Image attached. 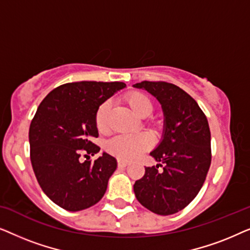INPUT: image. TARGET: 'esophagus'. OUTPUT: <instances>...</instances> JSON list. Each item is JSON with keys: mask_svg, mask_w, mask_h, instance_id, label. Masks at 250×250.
Here are the masks:
<instances>
[{"mask_svg": "<svg viewBox=\"0 0 250 250\" xmlns=\"http://www.w3.org/2000/svg\"><path fill=\"white\" fill-rule=\"evenodd\" d=\"M128 166V163L126 162H123V160H118V167H121V168H124V167Z\"/></svg>", "mask_w": 250, "mask_h": 250, "instance_id": "1", "label": "esophagus"}]
</instances>
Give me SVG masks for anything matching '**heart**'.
<instances>
[{
	"mask_svg": "<svg viewBox=\"0 0 250 250\" xmlns=\"http://www.w3.org/2000/svg\"><path fill=\"white\" fill-rule=\"evenodd\" d=\"M124 100L131 110L136 116L146 118L152 112L153 104L151 99L143 92L132 91L125 95ZM110 104L104 101L99 105L95 111L94 121L99 132H105L108 129V118ZM152 132L158 133L159 125H152ZM152 146V138L146 133H135V134H122L110 139L107 143V150L112 156L118 159L131 162L148 151Z\"/></svg>",
	"mask_w": 250,
	"mask_h": 250,
	"instance_id": "1",
	"label": "heart"
}]
</instances>
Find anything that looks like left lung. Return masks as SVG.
<instances>
[{
    "label": "left lung",
    "mask_w": 250,
    "mask_h": 250,
    "mask_svg": "<svg viewBox=\"0 0 250 250\" xmlns=\"http://www.w3.org/2000/svg\"><path fill=\"white\" fill-rule=\"evenodd\" d=\"M133 86L153 95L164 112L162 141L150 152L160 164L146 167L133 187L135 197L152 213L175 214L196 198L206 180L211 162L209 125L196 100L176 85L145 81Z\"/></svg>",
    "instance_id": "obj_1"
}]
</instances>
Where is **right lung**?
Wrapping results in <instances>:
<instances>
[{
	"label": "right lung",
	"mask_w": 250,
	"mask_h": 250,
	"mask_svg": "<svg viewBox=\"0 0 250 250\" xmlns=\"http://www.w3.org/2000/svg\"><path fill=\"white\" fill-rule=\"evenodd\" d=\"M125 86L123 82L67 83L37 108L29 127L30 162L43 192L63 209H86L105 193L117 160L107 152L93 163L80 157L100 151L92 142L99 136L95 111Z\"/></svg>",
	"instance_id": "right-lung-1"
}]
</instances>
